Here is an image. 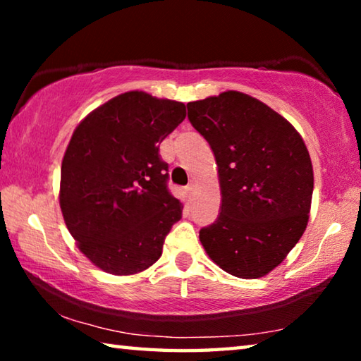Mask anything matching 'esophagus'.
Instances as JSON below:
<instances>
[{
	"mask_svg": "<svg viewBox=\"0 0 361 361\" xmlns=\"http://www.w3.org/2000/svg\"><path fill=\"white\" fill-rule=\"evenodd\" d=\"M186 191H188V194H189V195H192V194H194V191H195L194 183H189V185L186 186Z\"/></svg>",
	"mask_w": 361,
	"mask_h": 361,
	"instance_id": "esophagus-1",
	"label": "esophagus"
}]
</instances>
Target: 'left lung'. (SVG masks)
<instances>
[{
  "label": "left lung",
  "mask_w": 361,
  "mask_h": 361,
  "mask_svg": "<svg viewBox=\"0 0 361 361\" xmlns=\"http://www.w3.org/2000/svg\"><path fill=\"white\" fill-rule=\"evenodd\" d=\"M188 119L215 154L221 188V212L199 239L231 276H266L309 221L314 170L304 140L283 116L237 90L189 102Z\"/></svg>",
  "instance_id": "1"
}]
</instances>
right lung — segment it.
Returning a JSON list of instances; mask_svg holds the SVG:
<instances>
[{"label":"right lung","instance_id":"add662e5","mask_svg":"<svg viewBox=\"0 0 361 361\" xmlns=\"http://www.w3.org/2000/svg\"><path fill=\"white\" fill-rule=\"evenodd\" d=\"M185 118V103L132 90L94 109L73 132L60 209L78 248L102 271L132 276L161 258L183 205L167 188L159 143Z\"/></svg>","mask_w":361,"mask_h":361}]
</instances>
